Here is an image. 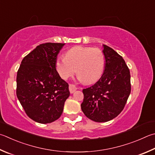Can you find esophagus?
Listing matches in <instances>:
<instances>
[{"mask_svg": "<svg viewBox=\"0 0 155 155\" xmlns=\"http://www.w3.org/2000/svg\"><path fill=\"white\" fill-rule=\"evenodd\" d=\"M76 90H77V87H76L74 85L72 84H70L69 85V91L70 92V94H73Z\"/></svg>", "mask_w": 155, "mask_h": 155, "instance_id": "obj_1", "label": "esophagus"}]
</instances>
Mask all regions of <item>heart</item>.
Wrapping results in <instances>:
<instances>
[{
  "instance_id": "1",
  "label": "heart",
  "mask_w": 155,
  "mask_h": 155,
  "mask_svg": "<svg viewBox=\"0 0 155 155\" xmlns=\"http://www.w3.org/2000/svg\"><path fill=\"white\" fill-rule=\"evenodd\" d=\"M105 66L103 52L98 48L76 46L67 51L65 58L60 57L55 68L63 79L68 78L77 72L82 81L87 83L97 81L102 76Z\"/></svg>"
}]
</instances>
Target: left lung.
Masks as SVG:
<instances>
[{
  "label": "left lung",
  "mask_w": 155,
  "mask_h": 155,
  "mask_svg": "<svg viewBox=\"0 0 155 155\" xmlns=\"http://www.w3.org/2000/svg\"><path fill=\"white\" fill-rule=\"evenodd\" d=\"M104 70L94 85L84 89L81 109L88 119L106 122L117 117L124 108L131 93V76L122 56L104 45Z\"/></svg>",
  "instance_id": "obj_1"
}]
</instances>
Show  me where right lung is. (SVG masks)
<instances>
[{
	"label": "right lung",
	"mask_w": 155,
	"mask_h": 155,
	"mask_svg": "<svg viewBox=\"0 0 155 155\" xmlns=\"http://www.w3.org/2000/svg\"><path fill=\"white\" fill-rule=\"evenodd\" d=\"M64 45H39L25 56L18 69L17 97L28 116L39 123L58 119L70 95L68 84L55 68L58 55Z\"/></svg>",
	"instance_id": "right-lung-1"
}]
</instances>
